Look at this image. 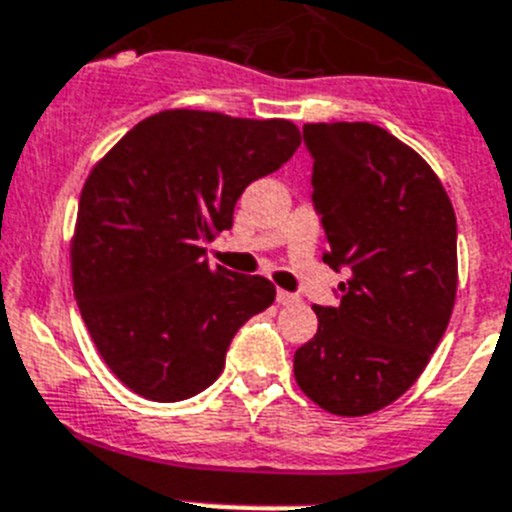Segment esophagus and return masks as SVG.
Listing matches in <instances>:
<instances>
[{
	"label": "esophagus",
	"instance_id": "34e87169",
	"mask_svg": "<svg viewBox=\"0 0 512 512\" xmlns=\"http://www.w3.org/2000/svg\"><path fill=\"white\" fill-rule=\"evenodd\" d=\"M277 303L279 305H298L300 298L295 292H287V290H277Z\"/></svg>",
	"mask_w": 512,
	"mask_h": 512
}]
</instances>
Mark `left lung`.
<instances>
[{"label": "left lung", "mask_w": 512, "mask_h": 512, "mask_svg": "<svg viewBox=\"0 0 512 512\" xmlns=\"http://www.w3.org/2000/svg\"><path fill=\"white\" fill-rule=\"evenodd\" d=\"M313 209L347 282L313 305L318 331L295 352L305 396L339 417L378 412L412 388L456 303V214L430 165L365 121L305 124Z\"/></svg>", "instance_id": "left-lung-1"}]
</instances>
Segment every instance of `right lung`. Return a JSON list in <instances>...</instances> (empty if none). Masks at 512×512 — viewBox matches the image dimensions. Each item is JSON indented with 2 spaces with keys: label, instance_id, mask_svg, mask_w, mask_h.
<instances>
[{
  "label": "right lung",
  "instance_id": "right-lung-1",
  "mask_svg": "<svg viewBox=\"0 0 512 512\" xmlns=\"http://www.w3.org/2000/svg\"><path fill=\"white\" fill-rule=\"evenodd\" d=\"M292 121L163 111L87 176L72 240L74 298L100 357L134 393L183 401L220 378L227 347L274 303L264 277L207 261L248 183L295 155Z\"/></svg>",
  "mask_w": 512,
  "mask_h": 512
}]
</instances>
